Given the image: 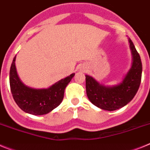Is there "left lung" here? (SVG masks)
<instances>
[{"mask_svg": "<svg viewBox=\"0 0 150 150\" xmlns=\"http://www.w3.org/2000/svg\"><path fill=\"white\" fill-rule=\"evenodd\" d=\"M133 63L122 82L114 86H104L94 78L86 75V94L90 101L104 110L120 109L128 104L137 93L142 76V63L132 40H128Z\"/></svg>", "mask_w": 150, "mask_h": 150, "instance_id": "8db88e82", "label": "left lung"}]
</instances>
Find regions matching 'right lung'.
Returning a JSON list of instances; mask_svg holds the SVG:
<instances>
[{"instance_id": "right-lung-1", "label": "right lung", "mask_w": 150, "mask_h": 150, "mask_svg": "<svg viewBox=\"0 0 150 150\" xmlns=\"http://www.w3.org/2000/svg\"><path fill=\"white\" fill-rule=\"evenodd\" d=\"M16 56L10 71V85L13 99L24 112L40 116L51 112L62 103L64 89L75 74L61 79L48 88H30L18 78L15 65Z\"/></svg>"}]
</instances>
